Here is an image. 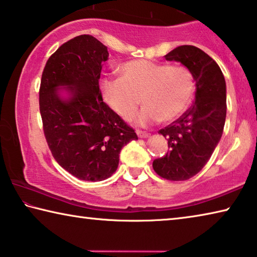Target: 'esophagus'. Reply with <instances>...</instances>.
<instances>
[{
  "instance_id": "esophagus-1",
  "label": "esophagus",
  "mask_w": 257,
  "mask_h": 257,
  "mask_svg": "<svg viewBox=\"0 0 257 257\" xmlns=\"http://www.w3.org/2000/svg\"><path fill=\"white\" fill-rule=\"evenodd\" d=\"M136 134H137V136H138L139 138H147V137L150 136L149 134L145 133V132H141V130H137Z\"/></svg>"
}]
</instances>
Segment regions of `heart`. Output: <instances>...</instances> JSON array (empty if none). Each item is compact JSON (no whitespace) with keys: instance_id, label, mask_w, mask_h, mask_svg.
<instances>
[{"instance_id":"heart-1","label":"heart","mask_w":257,"mask_h":257,"mask_svg":"<svg viewBox=\"0 0 257 257\" xmlns=\"http://www.w3.org/2000/svg\"><path fill=\"white\" fill-rule=\"evenodd\" d=\"M120 78L102 81V96L113 111L128 120L142 103L137 116L142 127L169 122L185 112L194 93V79L185 67L136 60L120 68Z\"/></svg>"}]
</instances>
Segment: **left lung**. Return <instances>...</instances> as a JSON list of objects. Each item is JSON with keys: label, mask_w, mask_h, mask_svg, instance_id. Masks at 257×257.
Listing matches in <instances>:
<instances>
[{"label": "left lung", "mask_w": 257, "mask_h": 257, "mask_svg": "<svg viewBox=\"0 0 257 257\" xmlns=\"http://www.w3.org/2000/svg\"><path fill=\"white\" fill-rule=\"evenodd\" d=\"M164 58L181 63L196 82L194 105L159 132L170 150L153 162L160 177L181 181L197 175L219 144L227 115V86L217 63L196 46H179Z\"/></svg>", "instance_id": "left-lung-1"}]
</instances>
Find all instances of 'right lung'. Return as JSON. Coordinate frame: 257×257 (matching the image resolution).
<instances>
[{"label": "right lung", "mask_w": 257, "mask_h": 257, "mask_svg": "<svg viewBox=\"0 0 257 257\" xmlns=\"http://www.w3.org/2000/svg\"><path fill=\"white\" fill-rule=\"evenodd\" d=\"M107 47L90 35L61 45L42 75L40 111L47 144L61 167L85 181L110 178L137 135L103 102L98 79Z\"/></svg>", "instance_id": "add662e5"}]
</instances>
